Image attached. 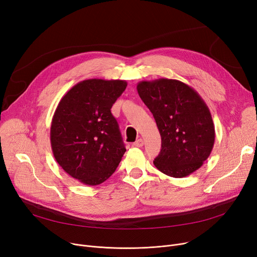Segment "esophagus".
I'll list each match as a JSON object with an SVG mask.
<instances>
[{
	"instance_id": "obj_1",
	"label": "esophagus",
	"mask_w": 257,
	"mask_h": 257,
	"mask_svg": "<svg viewBox=\"0 0 257 257\" xmlns=\"http://www.w3.org/2000/svg\"><path fill=\"white\" fill-rule=\"evenodd\" d=\"M144 144H145L144 140H143V139H139L136 143L133 144V146H134V147H138V148H142V147L144 146Z\"/></svg>"
}]
</instances>
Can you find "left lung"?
Returning <instances> with one entry per match:
<instances>
[{
	"mask_svg": "<svg viewBox=\"0 0 257 257\" xmlns=\"http://www.w3.org/2000/svg\"><path fill=\"white\" fill-rule=\"evenodd\" d=\"M141 99L153 113L161 137L154 166L170 177L183 178L203 165L214 144L209 108L200 94L179 80L141 81Z\"/></svg>",
	"mask_w": 257,
	"mask_h": 257,
	"instance_id": "obj_1",
	"label": "left lung"
}]
</instances>
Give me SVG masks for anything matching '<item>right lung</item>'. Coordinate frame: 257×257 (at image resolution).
I'll use <instances>...</instances> for the list:
<instances>
[{
  "label": "right lung",
  "instance_id": "right-lung-1",
  "mask_svg": "<svg viewBox=\"0 0 257 257\" xmlns=\"http://www.w3.org/2000/svg\"><path fill=\"white\" fill-rule=\"evenodd\" d=\"M126 86L124 80H83L64 94L54 112L53 155L81 183L93 186L107 180L126 152L110 111Z\"/></svg>",
  "mask_w": 257,
  "mask_h": 257
}]
</instances>
